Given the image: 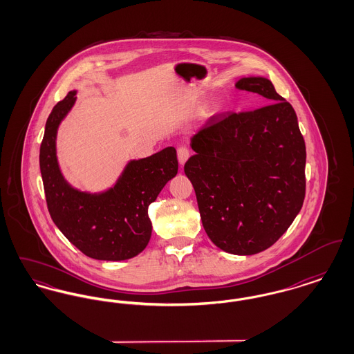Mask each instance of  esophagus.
<instances>
[{"mask_svg":"<svg viewBox=\"0 0 354 354\" xmlns=\"http://www.w3.org/2000/svg\"><path fill=\"white\" fill-rule=\"evenodd\" d=\"M188 158H189V150L185 147V146H182V147H179L178 149V160H179V163H180V166H183L185 162L188 160Z\"/></svg>","mask_w":354,"mask_h":354,"instance_id":"obj_1","label":"esophagus"}]
</instances>
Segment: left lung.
I'll return each instance as SVG.
<instances>
[{
    "label": "left lung",
    "instance_id": "left-lung-1",
    "mask_svg": "<svg viewBox=\"0 0 354 354\" xmlns=\"http://www.w3.org/2000/svg\"><path fill=\"white\" fill-rule=\"evenodd\" d=\"M235 86L270 104L208 119L191 138L196 153L185 172L211 241L245 256L270 248L300 212L306 151L293 107L268 78L244 77Z\"/></svg>",
    "mask_w": 354,
    "mask_h": 354
}]
</instances>
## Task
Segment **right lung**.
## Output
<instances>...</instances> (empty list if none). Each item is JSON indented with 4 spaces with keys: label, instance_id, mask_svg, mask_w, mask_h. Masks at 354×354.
I'll list each match as a JSON object with an SVG mask.
<instances>
[{
    "label": "right lung",
    "instance_id": "1",
    "mask_svg": "<svg viewBox=\"0 0 354 354\" xmlns=\"http://www.w3.org/2000/svg\"><path fill=\"white\" fill-rule=\"evenodd\" d=\"M77 90L58 102L46 120L39 169L51 219L68 241L95 260L120 261L142 252L151 237L149 205L178 174L176 150L166 147L130 160L115 185L102 192L80 191L62 175L57 133L75 103Z\"/></svg>",
    "mask_w": 354,
    "mask_h": 354
}]
</instances>
